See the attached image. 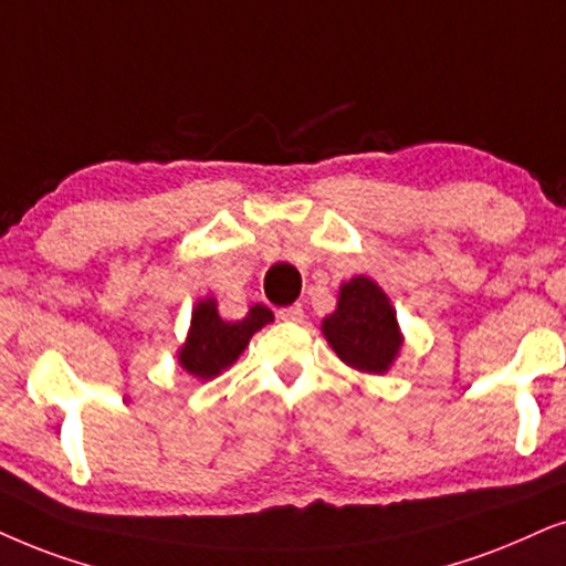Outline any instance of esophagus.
Here are the masks:
<instances>
[{
  "mask_svg": "<svg viewBox=\"0 0 566 566\" xmlns=\"http://www.w3.org/2000/svg\"><path fill=\"white\" fill-rule=\"evenodd\" d=\"M276 316L282 321H287V324H300L305 313H303V305L295 303V305H287V307H279Z\"/></svg>",
  "mask_w": 566,
  "mask_h": 566,
  "instance_id": "esophagus-1",
  "label": "esophagus"
}]
</instances>
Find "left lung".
<instances>
[{"instance_id": "left-lung-1", "label": "left lung", "mask_w": 566, "mask_h": 566, "mask_svg": "<svg viewBox=\"0 0 566 566\" xmlns=\"http://www.w3.org/2000/svg\"><path fill=\"white\" fill-rule=\"evenodd\" d=\"M324 334L347 366L366 374H384L402 345L395 307L366 276L342 284L336 311L324 321Z\"/></svg>"}]
</instances>
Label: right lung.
<instances>
[{
    "mask_svg": "<svg viewBox=\"0 0 566 566\" xmlns=\"http://www.w3.org/2000/svg\"><path fill=\"white\" fill-rule=\"evenodd\" d=\"M271 316L269 307L253 305L242 321H221L213 300H203L192 311L190 336L185 342L180 363L188 374L198 378H213L221 370L230 368L238 360L242 349L250 342V336L266 326Z\"/></svg>",
    "mask_w": 566,
    "mask_h": 566,
    "instance_id": "right-lung-1",
    "label": "right lung"
}]
</instances>
